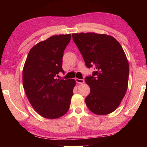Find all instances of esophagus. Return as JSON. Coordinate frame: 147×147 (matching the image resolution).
<instances>
[{"label": "esophagus", "instance_id": "34e87169", "mask_svg": "<svg viewBox=\"0 0 147 147\" xmlns=\"http://www.w3.org/2000/svg\"><path fill=\"white\" fill-rule=\"evenodd\" d=\"M75 80H76V83H78V84H84V80H83V79L76 78Z\"/></svg>", "mask_w": 147, "mask_h": 147}]
</instances>
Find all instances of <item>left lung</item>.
<instances>
[{"instance_id": "left-lung-1", "label": "left lung", "mask_w": 147, "mask_h": 147, "mask_svg": "<svg viewBox=\"0 0 147 147\" xmlns=\"http://www.w3.org/2000/svg\"><path fill=\"white\" fill-rule=\"evenodd\" d=\"M73 39L91 76L85 78L90 93L85 99L93 113L107 115L118 108L128 84L129 64L120 43L111 36L89 33L73 34Z\"/></svg>"}]
</instances>
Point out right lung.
Segmentation results:
<instances>
[{
	"instance_id": "obj_1",
	"label": "right lung",
	"mask_w": 147,
	"mask_h": 147,
	"mask_svg": "<svg viewBox=\"0 0 147 147\" xmlns=\"http://www.w3.org/2000/svg\"><path fill=\"white\" fill-rule=\"evenodd\" d=\"M71 39V34L56 35L39 42L30 49L24 63V91L33 108L45 118H59L69 109L76 81L56 76L64 73L62 58Z\"/></svg>"
}]
</instances>
